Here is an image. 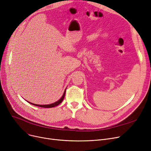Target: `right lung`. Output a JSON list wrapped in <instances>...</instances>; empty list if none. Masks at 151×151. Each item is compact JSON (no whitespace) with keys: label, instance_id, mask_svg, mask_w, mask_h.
<instances>
[{"label":"right lung","instance_id":"obj_1","mask_svg":"<svg viewBox=\"0 0 151 151\" xmlns=\"http://www.w3.org/2000/svg\"><path fill=\"white\" fill-rule=\"evenodd\" d=\"M66 89H65V91H64V93H63V96H62V97H61L58 101H56V102H55V103H52V104H44V105H41V104H34V103H30V104H33V105H35V106H39V107H42V108H53V107H55V106H58V104H60L61 102H62V101L63 100V99H64V97H65V92H66Z\"/></svg>","mask_w":151,"mask_h":151}]
</instances>
